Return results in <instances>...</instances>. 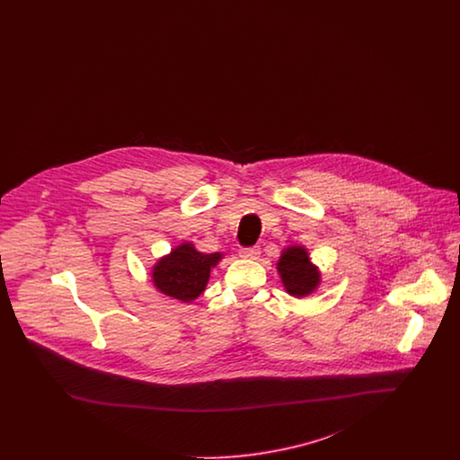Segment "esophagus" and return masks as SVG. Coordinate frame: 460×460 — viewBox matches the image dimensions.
Returning <instances> with one entry per match:
<instances>
[{
    "mask_svg": "<svg viewBox=\"0 0 460 460\" xmlns=\"http://www.w3.org/2000/svg\"><path fill=\"white\" fill-rule=\"evenodd\" d=\"M261 255V248L257 246H250V248H241L240 257L243 259H257Z\"/></svg>",
    "mask_w": 460,
    "mask_h": 460,
    "instance_id": "34e87169",
    "label": "esophagus"
}]
</instances>
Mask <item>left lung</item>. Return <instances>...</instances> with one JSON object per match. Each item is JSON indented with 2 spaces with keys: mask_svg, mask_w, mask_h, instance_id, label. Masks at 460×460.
Returning a JSON list of instances; mask_svg holds the SVG:
<instances>
[{
  "mask_svg": "<svg viewBox=\"0 0 460 460\" xmlns=\"http://www.w3.org/2000/svg\"><path fill=\"white\" fill-rule=\"evenodd\" d=\"M278 270L285 283L286 291L293 296H305L319 285V270L308 261V253L302 246L286 248Z\"/></svg>",
  "mask_w": 460,
  "mask_h": 460,
  "instance_id": "8db88e82",
  "label": "left lung"
}]
</instances>
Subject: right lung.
<instances>
[{"instance_id":"add662e5","label":"right lung","mask_w":460,"mask_h":460,"mask_svg":"<svg viewBox=\"0 0 460 460\" xmlns=\"http://www.w3.org/2000/svg\"><path fill=\"white\" fill-rule=\"evenodd\" d=\"M220 261V253H199L184 243L155 265L154 283L162 293L182 302H191L205 289L210 269Z\"/></svg>"}]
</instances>
